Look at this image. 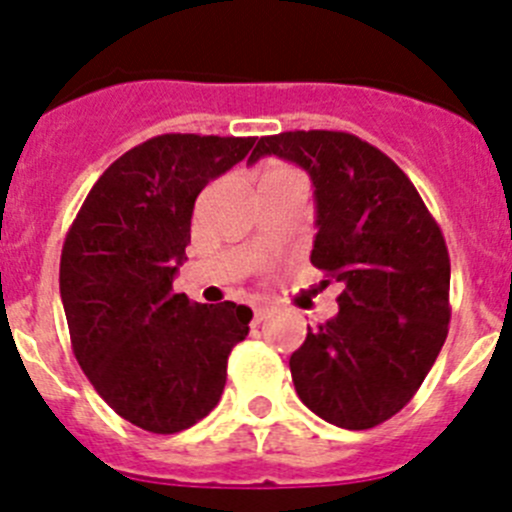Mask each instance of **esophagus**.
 <instances>
[{
  "label": "esophagus",
  "mask_w": 512,
  "mask_h": 512,
  "mask_svg": "<svg viewBox=\"0 0 512 512\" xmlns=\"http://www.w3.org/2000/svg\"><path fill=\"white\" fill-rule=\"evenodd\" d=\"M272 315V305H255L252 308V323H262Z\"/></svg>",
  "instance_id": "1"
}]
</instances>
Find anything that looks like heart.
<instances>
[{
	"label": "heart",
	"instance_id": "heart-1",
	"mask_svg": "<svg viewBox=\"0 0 512 512\" xmlns=\"http://www.w3.org/2000/svg\"><path fill=\"white\" fill-rule=\"evenodd\" d=\"M278 174H295V171L288 169V166H270V169L265 171V176H278Z\"/></svg>",
	"mask_w": 512,
	"mask_h": 512
}]
</instances>
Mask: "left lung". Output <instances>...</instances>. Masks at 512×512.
Here are the masks:
<instances>
[{"label":"left lung","instance_id":"1","mask_svg":"<svg viewBox=\"0 0 512 512\" xmlns=\"http://www.w3.org/2000/svg\"><path fill=\"white\" fill-rule=\"evenodd\" d=\"M278 156L315 191L310 262L343 285L338 315L308 328L290 356L300 401L343 429H371L404 409L450 326V255L409 176L343 131H288L257 141L250 164Z\"/></svg>","mask_w":512,"mask_h":512}]
</instances>
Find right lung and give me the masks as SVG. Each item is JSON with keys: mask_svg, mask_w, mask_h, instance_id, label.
Returning a JSON list of instances; mask_svg holds the SVG:
<instances>
[{"mask_svg": "<svg viewBox=\"0 0 512 512\" xmlns=\"http://www.w3.org/2000/svg\"><path fill=\"white\" fill-rule=\"evenodd\" d=\"M257 138L164 133L113 161L85 197L60 257V298L80 369L105 404L154 434L217 407L229 351L252 310L174 293L199 191Z\"/></svg>", "mask_w": 512, "mask_h": 512, "instance_id": "add662e5", "label": "right lung"}]
</instances>
